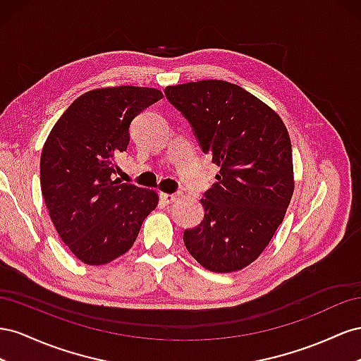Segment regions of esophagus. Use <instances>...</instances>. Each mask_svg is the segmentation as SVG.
<instances>
[{
	"label": "esophagus",
	"mask_w": 361,
	"mask_h": 361,
	"mask_svg": "<svg viewBox=\"0 0 361 361\" xmlns=\"http://www.w3.org/2000/svg\"><path fill=\"white\" fill-rule=\"evenodd\" d=\"M160 200H161V202H164V204H171V202H173L175 200H177V195L160 192Z\"/></svg>",
	"instance_id": "obj_1"
}]
</instances>
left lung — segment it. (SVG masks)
Instances as JSON below:
<instances>
[{
    "label": "left lung",
    "mask_w": 361,
    "mask_h": 361,
    "mask_svg": "<svg viewBox=\"0 0 361 361\" xmlns=\"http://www.w3.org/2000/svg\"><path fill=\"white\" fill-rule=\"evenodd\" d=\"M204 154L221 166L204 193V219L184 245L205 269L240 271L259 259L289 207L295 180L292 143L278 113L224 80L168 86Z\"/></svg>",
    "instance_id": "8db88e82"
}]
</instances>
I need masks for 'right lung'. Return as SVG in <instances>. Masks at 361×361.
<instances>
[{
    "label": "right lung",
    "mask_w": 361,
    "mask_h": 361,
    "mask_svg": "<svg viewBox=\"0 0 361 361\" xmlns=\"http://www.w3.org/2000/svg\"><path fill=\"white\" fill-rule=\"evenodd\" d=\"M163 98L159 89L116 86L78 97L49 131L40 156V189L56 230L90 266L110 263L136 242L157 207L156 190L115 178L130 123Z\"/></svg>",
    "instance_id": "1"
}]
</instances>
